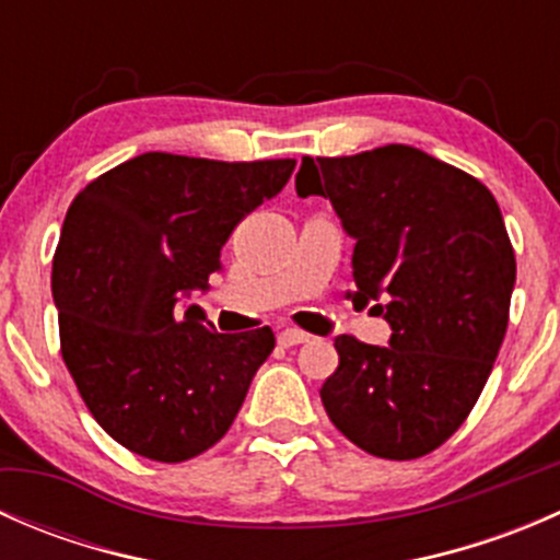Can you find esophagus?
I'll return each instance as SVG.
<instances>
[{
  "label": "esophagus",
  "instance_id": "obj_1",
  "mask_svg": "<svg viewBox=\"0 0 560 560\" xmlns=\"http://www.w3.org/2000/svg\"><path fill=\"white\" fill-rule=\"evenodd\" d=\"M308 332L298 330V327H287V330L279 332V343L281 347H298V343H306Z\"/></svg>",
  "mask_w": 560,
  "mask_h": 560
}]
</instances>
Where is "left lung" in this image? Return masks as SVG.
Masks as SVG:
<instances>
[{
  "mask_svg": "<svg viewBox=\"0 0 560 560\" xmlns=\"http://www.w3.org/2000/svg\"><path fill=\"white\" fill-rule=\"evenodd\" d=\"M295 189L330 200L354 241L347 298L393 330L387 347L336 338L338 369L319 389L327 417L376 457L433 453L477 404L510 322L517 268L499 202L400 143L303 156Z\"/></svg>",
  "mask_w": 560,
  "mask_h": 560,
  "instance_id": "1",
  "label": "left lung"
}]
</instances>
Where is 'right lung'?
Masks as SVG:
<instances>
[{
    "mask_svg": "<svg viewBox=\"0 0 560 560\" xmlns=\"http://www.w3.org/2000/svg\"><path fill=\"white\" fill-rule=\"evenodd\" d=\"M295 160L149 151L72 200L54 254L61 358L94 420L149 460L206 453L273 352L270 327L217 332L186 303L222 270L235 224L279 195Z\"/></svg>",
    "mask_w": 560,
    "mask_h": 560,
    "instance_id": "right-lung-1",
    "label": "right lung"
}]
</instances>
